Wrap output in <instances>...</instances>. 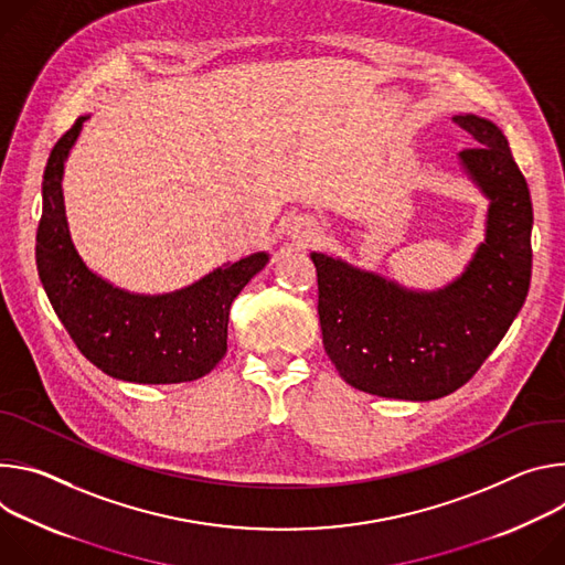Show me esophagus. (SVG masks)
Wrapping results in <instances>:
<instances>
[{"mask_svg":"<svg viewBox=\"0 0 565 565\" xmlns=\"http://www.w3.org/2000/svg\"><path fill=\"white\" fill-rule=\"evenodd\" d=\"M291 235L294 239H298L300 244H307L311 239V235H315V231L309 228V224L305 220H296L294 222V228H291Z\"/></svg>","mask_w":565,"mask_h":565,"instance_id":"esophagus-1","label":"esophagus"}]
</instances>
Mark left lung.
I'll list each match as a JSON object with an SVG mask.
<instances>
[{
    "label": "left lung",
    "instance_id": "1",
    "mask_svg": "<svg viewBox=\"0 0 565 565\" xmlns=\"http://www.w3.org/2000/svg\"><path fill=\"white\" fill-rule=\"evenodd\" d=\"M462 166L489 198L487 237L467 271L430 294L408 291L326 254L319 278L323 345L341 380L370 395L428 402L465 386L521 311L532 278V200L510 143L473 114Z\"/></svg>",
    "mask_w": 565,
    "mask_h": 565
}]
</instances>
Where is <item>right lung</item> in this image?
I'll list each match as a JSON object with an SVG mask.
<instances>
[{
  "mask_svg": "<svg viewBox=\"0 0 565 565\" xmlns=\"http://www.w3.org/2000/svg\"><path fill=\"white\" fill-rule=\"evenodd\" d=\"M85 120L81 116L57 139L44 168L35 263L49 302L85 359L109 377L137 384L200 380L226 354L231 302L269 256L254 254L163 296L128 294L92 274L72 244L60 185Z\"/></svg>",
  "mask_w": 565,
  "mask_h": 565,
  "instance_id": "1",
  "label": "right lung"
}]
</instances>
